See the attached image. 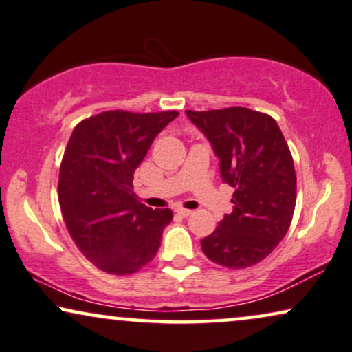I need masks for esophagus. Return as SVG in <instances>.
I'll list each match as a JSON object with an SVG mask.
<instances>
[{"instance_id": "34e87169", "label": "esophagus", "mask_w": 352, "mask_h": 352, "mask_svg": "<svg viewBox=\"0 0 352 352\" xmlns=\"http://www.w3.org/2000/svg\"><path fill=\"white\" fill-rule=\"evenodd\" d=\"M175 212L179 214V215H182V217H188V215L193 214V210L185 209V208H177V209H175Z\"/></svg>"}]
</instances>
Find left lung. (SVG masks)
Segmentation results:
<instances>
[{"mask_svg": "<svg viewBox=\"0 0 352 352\" xmlns=\"http://www.w3.org/2000/svg\"><path fill=\"white\" fill-rule=\"evenodd\" d=\"M186 116L212 144L222 180L235 188L233 212L201 240V250L227 269L254 265L287 235L296 206V172L287 140L275 119L248 107Z\"/></svg>", "mask_w": 352, "mask_h": 352, "instance_id": "8db88e82", "label": "left lung"}]
</instances>
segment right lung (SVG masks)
<instances>
[{"mask_svg": "<svg viewBox=\"0 0 352 352\" xmlns=\"http://www.w3.org/2000/svg\"><path fill=\"white\" fill-rule=\"evenodd\" d=\"M177 111H106L70 135L58 196L75 245L98 269L129 275L153 261L170 209H151L133 193V173Z\"/></svg>", "mask_w": 352, "mask_h": 352, "instance_id": "right-lung-1", "label": "right lung"}]
</instances>
